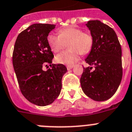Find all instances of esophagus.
I'll use <instances>...</instances> for the list:
<instances>
[{
  "label": "esophagus",
  "instance_id": "34e87169",
  "mask_svg": "<svg viewBox=\"0 0 132 132\" xmlns=\"http://www.w3.org/2000/svg\"><path fill=\"white\" fill-rule=\"evenodd\" d=\"M73 67H74V66H73V65H72V66H66L68 70H71Z\"/></svg>",
  "mask_w": 132,
  "mask_h": 132
}]
</instances>
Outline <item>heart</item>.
<instances>
[{"label":"heart","instance_id":"obj_1","mask_svg":"<svg viewBox=\"0 0 132 132\" xmlns=\"http://www.w3.org/2000/svg\"><path fill=\"white\" fill-rule=\"evenodd\" d=\"M48 42L50 49L54 53L59 52L68 43L69 50L57 55L55 60L60 64L72 65L78 60L81 54H86L90 52L94 41L90 33L71 26L60 30L58 35L49 34Z\"/></svg>","mask_w":132,"mask_h":132}]
</instances>
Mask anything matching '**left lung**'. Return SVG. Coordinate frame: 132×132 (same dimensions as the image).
Instances as JSON below:
<instances>
[{
    "instance_id": "obj_1",
    "label": "left lung",
    "mask_w": 132,
    "mask_h": 132,
    "mask_svg": "<svg viewBox=\"0 0 132 132\" xmlns=\"http://www.w3.org/2000/svg\"><path fill=\"white\" fill-rule=\"evenodd\" d=\"M86 25L94 42L85 59L91 66L84 68L81 87L91 99L107 100L116 93L122 78L121 45L115 31L107 24L100 20H89Z\"/></svg>"
}]
</instances>
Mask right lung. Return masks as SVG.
Segmentation results:
<instances>
[{
	"label": "right lung",
	"instance_id": "add662e5",
	"mask_svg": "<svg viewBox=\"0 0 132 132\" xmlns=\"http://www.w3.org/2000/svg\"><path fill=\"white\" fill-rule=\"evenodd\" d=\"M56 25L34 24L18 34L14 47L12 64L22 94L30 102L40 106L52 104L59 96L64 65L52 64L54 54L48 42ZM51 67L46 71L42 68Z\"/></svg>",
	"mask_w": 132,
	"mask_h": 132
}]
</instances>
